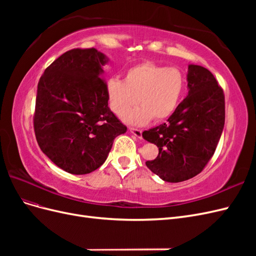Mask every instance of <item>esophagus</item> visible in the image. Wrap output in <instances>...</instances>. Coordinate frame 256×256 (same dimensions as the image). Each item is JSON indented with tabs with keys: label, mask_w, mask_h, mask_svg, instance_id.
<instances>
[{
	"label": "esophagus",
	"mask_w": 256,
	"mask_h": 256,
	"mask_svg": "<svg viewBox=\"0 0 256 256\" xmlns=\"http://www.w3.org/2000/svg\"><path fill=\"white\" fill-rule=\"evenodd\" d=\"M129 130H130V132H132L136 138H142V130L141 129H138L134 127H129Z\"/></svg>",
	"instance_id": "34e87169"
}]
</instances>
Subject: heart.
Listing matches in <instances>:
<instances>
[{"instance_id": "1", "label": "heart", "mask_w": 256, "mask_h": 256, "mask_svg": "<svg viewBox=\"0 0 256 256\" xmlns=\"http://www.w3.org/2000/svg\"><path fill=\"white\" fill-rule=\"evenodd\" d=\"M186 88V78L180 68L144 62L129 68L125 80L111 78L106 83L110 108L116 115L140 102L141 107L124 115L134 125H144L152 118H168L180 104Z\"/></svg>"}]
</instances>
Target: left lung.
<instances>
[{
	"instance_id": "1",
	"label": "left lung",
	"mask_w": 256,
	"mask_h": 256,
	"mask_svg": "<svg viewBox=\"0 0 256 256\" xmlns=\"http://www.w3.org/2000/svg\"><path fill=\"white\" fill-rule=\"evenodd\" d=\"M188 96L166 122L145 130L146 141L158 146L146 166L162 180L180 182L203 171L212 159L226 120L224 92L214 74L198 65L188 67Z\"/></svg>"
}]
</instances>
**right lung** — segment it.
<instances>
[{"instance_id":"1","label":"right lung","mask_w":256,"mask_h":256,"mask_svg":"<svg viewBox=\"0 0 256 256\" xmlns=\"http://www.w3.org/2000/svg\"><path fill=\"white\" fill-rule=\"evenodd\" d=\"M108 60L95 48L65 52L46 68L37 86L34 131L54 164L83 175L104 164L127 127L108 106L102 76Z\"/></svg>"}]
</instances>
